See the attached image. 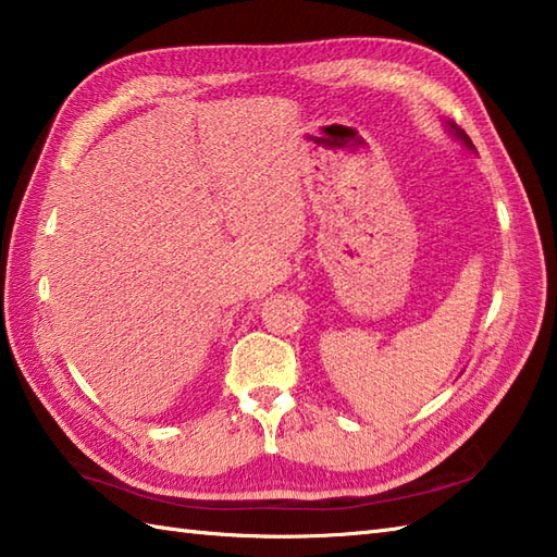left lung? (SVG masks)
Masks as SVG:
<instances>
[{
    "label": "left lung",
    "instance_id": "8db88e82",
    "mask_svg": "<svg viewBox=\"0 0 557 557\" xmlns=\"http://www.w3.org/2000/svg\"><path fill=\"white\" fill-rule=\"evenodd\" d=\"M445 129L454 136V139H457V141H461L463 146H467V149L469 151H473L475 153V146L471 144V139H469V136L467 134H463V129L461 127H457V124H454V122H445Z\"/></svg>",
    "mask_w": 557,
    "mask_h": 557
}]
</instances>
